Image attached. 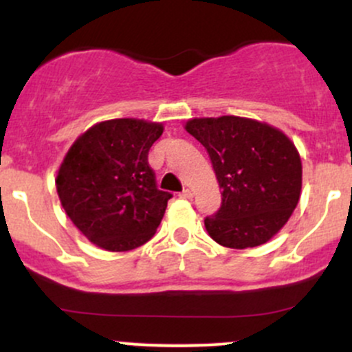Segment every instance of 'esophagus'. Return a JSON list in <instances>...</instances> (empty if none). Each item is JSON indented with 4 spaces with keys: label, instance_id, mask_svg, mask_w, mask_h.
<instances>
[{
    "label": "esophagus",
    "instance_id": "1",
    "mask_svg": "<svg viewBox=\"0 0 352 352\" xmlns=\"http://www.w3.org/2000/svg\"><path fill=\"white\" fill-rule=\"evenodd\" d=\"M180 197H182V199H187V200H190V199H192V197H193V192H192V190L185 188L184 192L180 193Z\"/></svg>",
    "mask_w": 352,
    "mask_h": 352
}]
</instances>
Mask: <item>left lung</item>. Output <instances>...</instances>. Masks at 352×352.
<instances>
[{
    "label": "left lung",
    "instance_id": "left-lung-1",
    "mask_svg": "<svg viewBox=\"0 0 352 352\" xmlns=\"http://www.w3.org/2000/svg\"><path fill=\"white\" fill-rule=\"evenodd\" d=\"M185 131L207 148L221 207L205 218L218 245L245 250L270 241L292 217L301 197L302 165L285 132L238 116L195 117Z\"/></svg>",
    "mask_w": 352,
    "mask_h": 352
}]
</instances>
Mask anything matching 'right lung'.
<instances>
[{
  "instance_id": "add662e5",
  "label": "right lung",
  "mask_w": 352,
  "mask_h": 352,
  "mask_svg": "<svg viewBox=\"0 0 352 352\" xmlns=\"http://www.w3.org/2000/svg\"><path fill=\"white\" fill-rule=\"evenodd\" d=\"M164 124L109 119L72 142L56 175L66 215L92 245L131 252L144 245L162 221L170 193L155 187L147 155Z\"/></svg>"
}]
</instances>
